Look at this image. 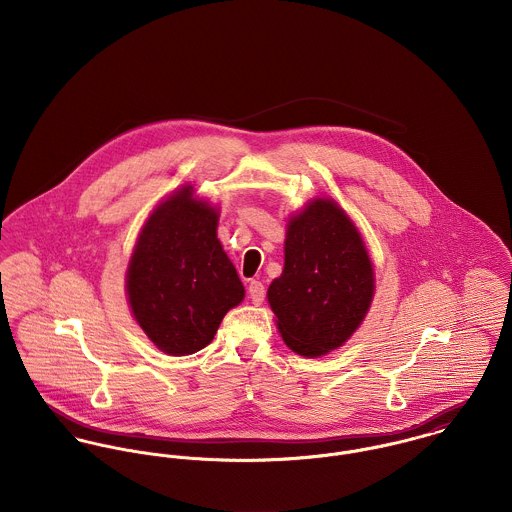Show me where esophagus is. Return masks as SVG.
Returning <instances> with one entry per match:
<instances>
[{
    "mask_svg": "<svg viewBox=\"0 0 512 512\" xmlns=\"http://www.w3.org/2000/svg\"><path fill=\"white\" fill-rule=\"evenodd\" d=\"M248 295H250V299H252V303H254V305H260V303L264 301V297H266V288H264V284H262V282H256V280H252V282H250V286H248Z\"/></svg>",
    "mask_w": 512,
    "mask_h": 512,
    "instance_id": "34e87169",
    "label": "esophagus"
}]
</instances>
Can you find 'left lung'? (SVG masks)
<instances>
[{
    "label": "left lung",
    "mask_w": 512,
    "mask_h": 512,
    "mask_svg": "<svg viewBox=\"0 0 512 512\" xmlns=\"http://www.w3.org/2000/svg\"><path fill=\"white\" fill-rule=\"evenodd\" d=\"M284 272L268 288L286 345L303 357L341 347L374 295L363 238L331 199L309 203L288 224Z\"/></svg>",
    "instance_id": "left-lung-1"
}]
</instances>
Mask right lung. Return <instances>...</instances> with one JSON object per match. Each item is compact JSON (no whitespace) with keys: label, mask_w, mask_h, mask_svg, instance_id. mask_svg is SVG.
Masks as SVG:
<instances>
[{"label":"right lung","mask_w":512,"mask_h":512,"mask_svg":"<svg viewBox=\"0 0 512 512\" xmlns=\"http://www.w3.org/2000/svg\"><path fill=\"white\" fill-rule=\"evenodd\" d=\"M219 215L183 187L161 203L138 238L128 299L147 337L167 355L205 349L244 286L217 238Z\"/></svg>","instance_id":"right-lung-1"}]
</instances>
